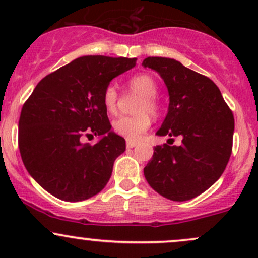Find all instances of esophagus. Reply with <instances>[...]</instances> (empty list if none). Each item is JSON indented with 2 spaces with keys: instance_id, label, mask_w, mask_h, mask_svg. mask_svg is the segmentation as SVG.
Returning a JSON list of instances; mask_svg holds the SVG:
<instances>
[{
  "instance_id": "esophagus-1",
  "label": "esophagus",
  "mask_w": 258,
  "mask_h": 258,
  "mask_svg": "<svg viewBox=\"0 0 258 258\" xmlns=\"http://www.w3.org/2000/svg\"><path fill=\"white\" fill-rule=\"evenodd\" d=\"M136 146H137V143H136V142L127 141V143H126V147H127V148H135Z\"/></svg>"
}]
</instances>
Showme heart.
<instances>
[{"mask_svg": "<svg viewBox=\"0 0 258 258\" xmlns=\"http://www.w3.org/2000/svg\"><path fill=\"white\" fill-rule=\"evenodd\" d=\"M128 91L138 94L139 99L135 106L133 116H121L112 122V131L127 141H138L148 131L152 123V116L159 114L160 105L156 98L158 85L148 74H139L133 76L127 82ZM119 92L114 85L106 86L103 92V105L109 114L117 111Z\"/></svg>", "mask_w": 258, "mask_h": 258, "instance_id": "b5f03b06", "label": "heart"}]
</instances>
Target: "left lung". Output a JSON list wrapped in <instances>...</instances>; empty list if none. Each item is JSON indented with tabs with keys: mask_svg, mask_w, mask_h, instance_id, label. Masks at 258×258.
<instances>
[{
	"mask_svg": "<svg viewBox=\"0 0 258 258\" xmlns=\"http://www.w3.org/2000/svg\"><path fill=\"white\" fill-rule=\"evenodd\" d=\"M159 73L170 104L158 136L182 138L180 146H156L144 167L147 182L160 195L186 201L207 190L226 170L233 147L234 116L212 80L171 58L142 63ZM168 139V141H170Z\"/></svg>",
	"mask_w": 258,
	"mask_h": 258,
	"instance_id": "1",
	"label": "left lung"
}]
</instances>
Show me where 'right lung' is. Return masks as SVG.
<instances>
[{"instance_id":"obj_1","label":"right lung","mask_w":258,"mask_h":258,"mask_svg":"<svg viewBox=\"0 0 258 258\" xmlns=\"http://www.w3.org/2000/svg\"><path fill=\"white\" fill-rule=\"evenodd\" d=\"M136 58L85 55L38 82L23 105L18 143L24 166L44 190L60 200L82 201L110 179L126 142L111 131L103 92ZM99 135L96 145L84 135Z\"/></svg>"}]
</instances>
